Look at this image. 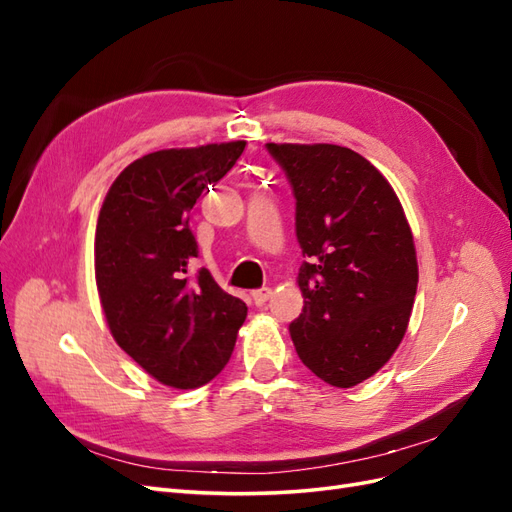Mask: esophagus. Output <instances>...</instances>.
Instances as JSON below:
<instances>
[{
	"label": "esophagus",
	"instance_id": "obj_1",
	"mask_svg": "<svg viewBox=\"0 0 512 512\" xmlns=\"http://www.w3.org/2000/svg\"><path fill=\"white\" fill-rule=\"evenodd\" d=\"M271 297H273V290H271V288H260V290L252 292V299H254V303H256L258 307L265 305Z\"/></svg>",
	"mask_w": 512,
	"mask_h": 512
}]
</instances>
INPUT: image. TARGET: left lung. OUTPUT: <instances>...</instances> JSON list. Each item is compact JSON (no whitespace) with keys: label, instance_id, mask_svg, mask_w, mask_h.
Masks as SVG:
<instances>
[{"label":"left lung","instance_id":"obj_1","mask_svg":"<svg viewBox=\"0 0 512 512\" xmlns=\"http://www.w3.org/2000/svg\"><path fill=\"white\" fill-rule=\"evenodd\" d=\"M297 198L303 314L290 337L307 369L350 389L389 363L418 284L412 230L391 183L339 145L267 143Z\"/></svg>","mask_w":512,"mask_h":512}]
</instances>
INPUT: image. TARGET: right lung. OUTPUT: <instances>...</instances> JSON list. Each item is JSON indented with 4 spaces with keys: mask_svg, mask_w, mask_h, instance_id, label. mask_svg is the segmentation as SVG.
<instances>
[{
    "mask_svg": "<svg viewBox=\"0 0 512 512\" xmlns=\"http://www.w3.org/2000/svg\"><path fill=\"white\" fill-rule=\"evenodd\" d=\"M245 141L162 149L119 173L96 226V286L108 329L151 378L173 389L211 382L235 350L247 305L207 269L190 211L235 166Z\"/></svg>",
    "mask_w": 512,
    "mask_h": 512,
    "instance_id": "1",
    "label": "right lung"
}]
</instances>
